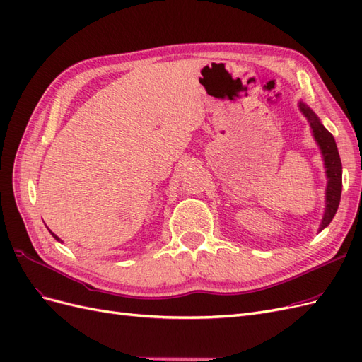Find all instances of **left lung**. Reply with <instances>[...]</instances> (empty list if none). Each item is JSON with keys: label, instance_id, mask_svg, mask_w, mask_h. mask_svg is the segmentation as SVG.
<instances>
[{"label": "left lung", "instance_id": "8db88e82", "mask_svg": "<svg viewBox=\"0 0 362 362\" xmlns=\"http://www.w3.org/2000/svg\"><path fill=\"white\" fill-rule=\"evenodd\" d=\"M299 110L306 117V120H308L313 137L315 140L317 146L320 149V154L325 164V173H326L325 213L319 228V231H323V229L329 225L334 218L339 205V198H341V189H343L341 160H339L338 148H337L334 136L323 127L319 116H317L303 101H299Z\"/></svg>", "mask_w": 362, "mask_h": 362}]
</instances>
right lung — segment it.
I'll return each instance as SVG.
<instances>
[{
    "label": "right lung",
    "instance_id": "add662e5",
    "mask_svg": "<svg viewBox=\"0 0 362 362\" xmlns=\"http://www.w3.org/2000/svg\"><path fill=\"white\" fill-rule=\"evenodd\" d=\"M48 231H49V229H48ZM49 233H51V231H49ZM51 235H52L54 238H56V240H57V242H60V243H62V240H60V238H59V237H57L56 234H54V233H51Z\"/></svg>",
    "mask_w": 362,
    "mask_h": 362
}]
</instances>
